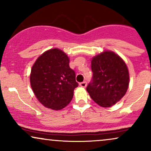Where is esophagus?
I'll return each instance as SVG.
<instances>
[{"mask_svg":"<svg viewBox=\"0 0 151 151\" xmlns=\"http://www.w3.org/2000/svg\"><path fill=\"white\" fill-rule=\"evenodd\" d=\"M79 86H81V87H86V81H82V82H81L80 84H79Z\"/></svg>","mask_w":151,"mask_h":151,"instance_id":"1","label":"esophagus"}]
</instances>
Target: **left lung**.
I'll list each match as a JSON object with an SVG mask.
<instances>
[{"label": "left lung", "instance_id": "obj_1", "mask_svg": "<svg viewBox=\"0 0 151 151\" xmlns=\"http://www.w3.org/2000/svg\"><path fill=\"white\" fill-rule=\"evenodd\" d=\"M92 78L86 91L97 104L109 107L125 95L129 87L127 66L113 52H104L91 60Z\"/></svg>", "mask_w": 151, "mask_h": 151}]
</instances>
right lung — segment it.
Segmentation results:
<instances>
[{
  "label": "right lung",
  "mask_w": 151,
  "mask_h": 151,
  "mask_svg": "<svg viewBox=\"0 0 151 151\" xmlns=\"http://www.w3.org/2000/svg\"><path fill=\"white\" fill-rule=\"evenodd\" d=\"M69 62L67 55L55 48L40 55L32 66L31 87L39 101L47 108L60 110L73 98L78 83Z\"/></svg>",
  "instance_id": "right-lung-1"
}]
</instances>
